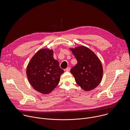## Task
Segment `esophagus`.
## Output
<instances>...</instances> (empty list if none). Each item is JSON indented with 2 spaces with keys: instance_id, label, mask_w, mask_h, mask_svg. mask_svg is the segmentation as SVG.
<instances>
[{
  "instance_id": "obj_1",
  "label": "esophagus",
  "mask_w": 130,
  "mask_h": 130,
  "mask_svg": "<svg viewBox=\"0 0 130 130\" xmlns=\"http://www.w3.org/2000/svg\"><path fill=\"white\" fill-rule=\"evenodd\" d=\"M70 68L69 67H68L67 68H66V69H65V71H70Z\"/></svg>"
}]
</instances>
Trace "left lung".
I'll use <instances>...</instances> for the list:
<instances>
[{"mask_svg": "<svg viewBox=\"0 0 130 130\" xmlns=\"http://www.w3.org/2000/svg\"><path fill=\"white\" fill-rule=\"evenodd\" d=\"M71 51L77 60V64L70 70L76 83L85 91L94 89L100 84L103 75L100 60L84 46L71 49Z\"/></svg>", "mask_w": 130, "mask_h": 130, "instance_id": "left-lung-1", "label": "left lung"}]
</instances>
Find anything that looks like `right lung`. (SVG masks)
Instances as JSON below:
<instances>
[{
	"mask_svg": "<svg viewBox=\"0 0 130 130\" xmlns=\"http://www.w3.org/2000/svg\"><path fill=\"white\" fill-rule=\"evenodd\" d=\"M52 50L45 49L37 52L27 68V75L32 86L41 93L48 94L57 87L64 70L54 59Z\"/></svg>",
	"mask_w": 130,
	"mask_h": 130,
	"instance_id": "1",
	"label": "right lung"
}]
</instances>
